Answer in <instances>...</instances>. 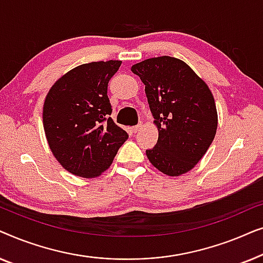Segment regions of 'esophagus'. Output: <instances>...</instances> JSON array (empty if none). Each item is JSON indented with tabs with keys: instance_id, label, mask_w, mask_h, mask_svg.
<instances>
[{
	"instance_id": "1",
	"label": "esophagus",
	"mask_w": 263,
	"mask_h": 263,
	"mask_svg": "<svg viewBox=\"0 0 263 263\" xmlns=\"http://www.w3.org/2000/svg\"><path fill=\"white\" fill-rule=\"evenodd\" d=\"M141 127H142V124L140 123V124H138V125H134V127H132V128H130V130H132L133 133H136V132H138L139 129L141 128Z\"/></svg>"
}]
</instances>
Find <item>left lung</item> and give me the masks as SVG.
I'll use <instances>...</instances> for the list:
<instances>
[{"mask_svg": "<svg viewBox=\"0 0 263 263\" xmlns=\"http://www.w3.org/2000/svg\"><path fill=\"white\" fill-rule=\"evenodd\" d=\"M132 71L145 85L159 136L147 149L151 164L167 176L192 170L213 141L218 127L214 98L202 79L170 56L136 63Z\"/></svg>", "mask_w": 263, "mask_h": 263, "instance_id": "8db88e82", "label": "left lung"}]
</instances>
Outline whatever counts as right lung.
I'll list each match as a JSON object with an SVG mask.
<instances>
[{
	"instance_id": "add662e5",
	"label": "right lung",
	"mask_w": 263,
	"mask_h": 263,
	"mask_svg": "<svg viewBox=\"0 0 263 263\" xmlns=\"http://www.w3.org/2000/svg\"><path fill=\"white\" fill-rule=\"evenodd\" d=\"M121 63L110 60L81 64L60 78L46 96L43 125L49 147L75 176H99L128 139L110 117L107 97V85Z\"/></svg>"
}]
</instances>
